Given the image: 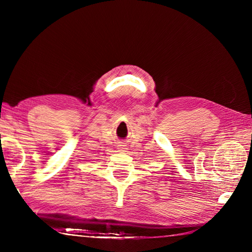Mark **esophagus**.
I'll list each match as a JSON object with an SVG mask.
<instances>
[{"mask_svg": "<svg viewBox=\"0 0 252 252\" xmlns=\"http://www.w3.org/2000/svg\"><path fill=\"white\" fill-rule=\"evenodd\" d=\"M118 149H119V151H120V152H125L126 151V148L122 147V146H120Z\"/></svg>", "mask_w": 252, "mask_h": 252, "instance_id": "esophagus-1", "label": "esophagus"}]
</instances>
